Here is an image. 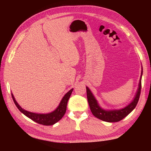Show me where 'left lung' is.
<instances>
[{"label": "left lung", "mask_w": 151, "mask_h": 151, "mask_svg": "<svg viewBox=\"0 0 151 151\" xmlns=\"http://www.w3.org/2000/svg\"><path fill=\"white\" fill-rule=\"evenodd\" d=\"M143 68L142 67V71L140 78L139 83L137 91L134 99L132 102L126 106L125 107L118 109H104L102 108L99 105V103L89 89L88 87L86 86L87 91V98L91 109V111L93 114V115L99 119L106 122H117L122 120L125 117H126L129 113H130L137 106V104L141 91V80L142 76Z\"/></svg>", "instance_id": "1"}]
</instances>
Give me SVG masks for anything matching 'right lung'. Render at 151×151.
Returning a JSON list of instances; mask_svg holds the SVG:
<instances>
[{
	"label": "right lung",
	"mask_w": 151,
	"mask_h": 151,
	"mask_svg": "<svg viewBox=\"0 0 151 151\" xmlns=\"http://www.w3.org/2000/svg\"><path fill=\"white\" fill-rule=\"evenodd\" d=\"M73 89H71L68 92H67L63 96L61 100L60 103H59L57 108L52 112L48 113H36L26 111L23 108H22L19 104L17 103L16 100L15 99L12 93L11 94L13 101L14 102L16 106L19 109V110L24 114L25 116L30 118L33 121L42 124L43 125H54L60 120L61 118L65 115L67 109V104L68 100L69 99L70 95L72 93Z\"/></svg>",
	"instance_id": "1"
}]
</instances>
